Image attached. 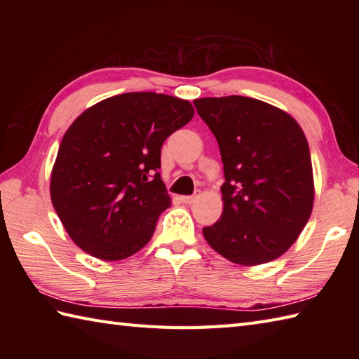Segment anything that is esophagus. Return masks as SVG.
Listing matches in <instances>:
<instances>
[{"label": "esophagus", "mask_w": 359, "mask_h": 359, "mask_svg": "<svg viewBox=\"0 0 359 359\" xmlns=\"http://www.w3.org/2000/svg\"><path fill=\"white\" fill-rule=\"evenodd\" d=\"M197 196H199V194H194V196H184V197H182V202H184V203H193L196 199H197Z\"/></svg>", "instance_id": "esophagus-1"}]
</instances>
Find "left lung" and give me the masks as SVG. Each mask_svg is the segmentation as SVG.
Returning a JSON list of instances; mask_svg holds the SVG:
<instances>
[{"label":"left lung","mask_w":359,"mask_h":359,"mask_svg":"<svg viewBox=\"0 0 359 359\" xmlns=\"http://www.w3.org/2000/svg\"><path fill=\"white\" fill-rule=\"evenodd\" d=\"M224 163V212L203 228L228 261L259 265L284 255L313 207V170L306 135L293 117L242 95L197 98Z\"/></svg>","instance_id":"8db88e82"}]
</instances>
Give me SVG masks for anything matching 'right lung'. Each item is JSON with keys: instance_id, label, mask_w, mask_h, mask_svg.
I'll return each instance as SVG.
<instances>
[{"instance_id": "obj_1", "label": "right lung", "mask_w": 359, "mask_h": 359, "mask_svg": "<svg viewBox=\"0 0 359 359\" xmlns=\"http://www.w3.org/2000/svg\"><path fill=\"white\" fill-rule=\"evenodd\" d=\"M194 116L189 102L128 93L94 104L63 135L50 175V199L67 234L103 261L142 250L171 197L160 151Z\"/></svg>"}]
</instances>
